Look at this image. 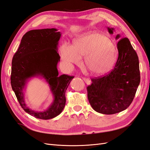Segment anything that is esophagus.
I'll return each instance as SVG.
<instances>
[{
	"instance_id": "34e87169",
	"label": "esophagus",
	"mask_w": 150,
	"mask_h": 150,
	"mask_svg": "<svg viewBox=\"0 0 150 150\" xmlns=\"http://www.w3.org/2000/svg\"><path fill=\"white\" fill-rule=\"evenodd\" d=\"M83 79L85 81V83L87 84H91V81L89 79L86 78H83Z\"/></svg>"
}]
</instances>
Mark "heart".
<instances>
[{"instance_id":"obj_1","label":"heart","mask_w":150,"mask_h":150,"mask_svg":"<svg viewBox=\"0 0 150 150\" xmlns=\"http://www.w3.org/2000/svg\"><path fill=\"white\" fill-rule=\"evenodd\" d=\"M82 57H84L86 69L91 74H105L115 64V47L110 38L99 33L76 39L72 46L67 44L62 46L61 57L66 64H78Z\"/></svg>"}]
</instances>
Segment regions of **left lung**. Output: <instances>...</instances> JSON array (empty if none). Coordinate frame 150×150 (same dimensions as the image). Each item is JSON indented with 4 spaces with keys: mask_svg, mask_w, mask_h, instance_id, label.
Instances as JSON below:
<instances>
[{
    "mask_svg": "<svg viewBox=\"0 0 150 150\" xmlns=\"http://www.w3.org/2000/svg\"><path fill=\"white\" fill-rule=\"evenodd\" d=\"M113 34V28H108ZM118 56L114 68L108 74L92 78L87 87L88 98L93 110L112 115L128 108L132 103L140 83L139 59L129 39L116 37Z\"/></svg>",
    "mask_w": 150,
    "mask_h": 150,
    "instance_id": "left-lung-1",
    "label": "left lung"
}]
</instances>
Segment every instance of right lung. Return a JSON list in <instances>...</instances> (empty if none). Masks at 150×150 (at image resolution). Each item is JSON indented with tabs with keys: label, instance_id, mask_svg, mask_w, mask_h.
<instances>
[{
	"label": "right lung",
	"instance_id": "1",
	"mask_svg": "<svg viewBox=\"0 0 150 150\" xmlns=\"http://www.w3.org/2000/svg\"><path fill=\"white\" fill-rule=\"evenodd\" d=\"M57 29L31 30L22 38L12 58L11 84L22 108L36 118L49 120L58 116L66 104V91L74 76L62 74L57 69L60 56L57 52L61 33ZM42 76L47 80L54 96V101L46 110H32L24 101L23 89L29 79Z\"/></svg>",
	"mask_w": 150,
	"mask_h": 150
}]
</instances>
